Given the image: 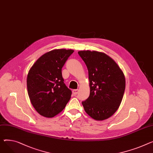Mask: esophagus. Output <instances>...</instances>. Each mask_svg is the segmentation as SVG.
Instances as JSON below:
<instances>
[{"instance_id": "1", "label": "esophagus", "mask_w": 153, "mask_h": 153, "mask_svg": "<svg viewBox=\"0 0 153 153\" xmlns=\"http://www.w3.org/2000/svg\"><path fill=\"white\" fill-rule=\"evenodd\" d=\"M78 92H79V90L78 89H74V90H73V94L74 95H77L78 94Z\"/></svg>"}]
</instances>
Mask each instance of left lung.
<instances>
[{
	"label": "left lung",
	"mask_w": 153,
	"mask_h": 153,
	"mask_svg": "<svg viewBox=\"0 0 153 153\" xmlns=\"http://www.w3.org/2000/svg\"><path fill=\"white\" fill-rule=\"evenodd\" d=\"M78 54L88 71L90 92L82 102L84 110L95 120L106 119L115 113L121 103L126 88L124 74L105 53L83 50Z\"/></svg>",
	"instance_id": "left-lung-1"
}]
</instances>
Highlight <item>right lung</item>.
<instances>
[{
    "instance_id": "1",
    "label": "right lung",
    "mask_w": 153,
    "mask_h": 153,
    "mask_svg": "<svg viewBox=\"0 0 153 153\" xmlns=\"http://www.w3.org/2000/svg\"><path fill=\"white\" fill-rule=\"evenodd\" d=\"M73 50L55 49L40 56L30 68L27 77V93L33 107L45 117L62 112L72 91L64 83L62 69Z\"/></svg>"
}]
</instances>
